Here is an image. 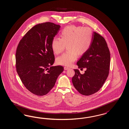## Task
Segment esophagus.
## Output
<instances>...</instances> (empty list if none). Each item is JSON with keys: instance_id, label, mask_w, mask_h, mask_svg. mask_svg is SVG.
Returning <instances> with one entry per match:
<instances>
[{"instance_id": "esophagus-1", "label": "esophagus", "mask_w": 129, "mask_h": 129, "mask_svg": "<svg viewBox=\"0 0 129 129\" xmlns=\"http://www.w3.org/2000/svg\"><path fill=\"white\" fill-rule=\"evenodd\" d=\"M69 69H70L69 67H64V70H68Z\"/></svg>"}]
</instances>
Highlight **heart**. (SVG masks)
<instances>
[{
    "mask_svg": "<svg viewBox=\"0 0 129 129\" xmlns=\"http://www.w3.org/2000/svg\"><path fill=\"white\" fill-rule=\"evenodd\" d=\"M60 38H54L52 40L51 47L55 54L61 53L67 46L68 50L56 59L58 64L71 66L78 55L84 54L91 46L93 32L89 27L70 25L61 32Z\"/></svg>",
    "mask_w": 129,
    "mask_h": 129,
    "instance_id": "b5f03b06",
    "label": "heart"
}]
</instances>
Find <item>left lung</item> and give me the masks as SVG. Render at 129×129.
I'll return each mask as SVG.
<instances>
[{"label":"left lung","instance_id":"1","mask_svg":"<svg viewBox=\"0 0 129 129\" xmlns=\"http://www.w3.org/2000/svg\"><path fill=\"white\" fill-rule=\"evenodd\" d=\"M110 53L104 38L95 32L89 49L77 62L78 68H86L84 74L74 69L72 82L75 88L84 95H90L98 91L108 77Z\"/></svg>","mask_w":129,"mask_h":129}]
</instances>
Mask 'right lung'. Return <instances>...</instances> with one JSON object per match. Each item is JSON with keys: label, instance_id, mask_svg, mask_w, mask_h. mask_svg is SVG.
Returning <instances> with one entry per match:
<instances>
[{"label": "right lung", "instance_id": "1", "mask_svg": "<svg viewBox=\"0 0 129 129\" xmlns=\"http://www.w3.org/2000/svg\"><path fill=\"white\" fill-rule=\"evenodd\" d=\"M61 26L51 22L35 25L19 42L16 54L17 72L26 88L37 95H46L63 71L54 62L51 42ZM50 67V68L49 67Z\"/></svg>", "mask_w": 129, "mask_h": 129}]
</instances>
